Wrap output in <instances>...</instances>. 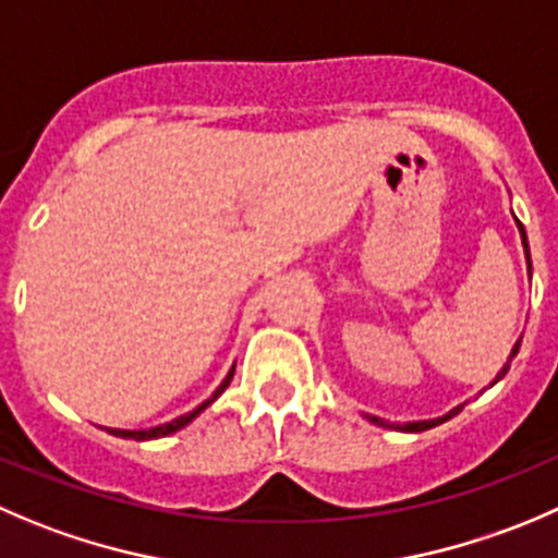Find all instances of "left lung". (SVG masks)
<instances>
[{"label":"left lung","instance_id":"left-lung-1","mask_svg":"<svg viewBox=\"0 0 558 558\" xmlns=\"http://www.w3.org/2000/svg\"><path fill=\"white\" fill-rule=\"evenodd\" d=\"M515 223H518V231H521V240H523V247H526V264H529V275H532V258H529V242H526V231H523V226H521V220L515 218ZM518 349H521V340H518L515 345H512V351H510V360H507V365L501 367L499 371V376H496V381H499L501 376H505L507 373V367H510V362H512V356L518 354ZM496 381H490V387H494ZM463 409V403L461 405H456V409L452 411H447L445 416H436V420H420V423H384V420H378V416H367V420H371V423H376V425H384V428H398V430H405V434H420V430H428V428H436V425H441V423H447V420H450V416H456L458 411Z\"/></svg>","mask_w":558,"mask_h":558}]
</instances>
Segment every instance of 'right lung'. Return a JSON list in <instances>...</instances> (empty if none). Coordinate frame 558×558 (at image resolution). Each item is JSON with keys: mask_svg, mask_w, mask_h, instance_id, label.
Masks as SVG:
<instances>
[{"mask_svg": "<svg viewBox=\"0 0 558 558\" xmlns=\"http://www.w3.org/2000/svg\"><path fill=\"white\" fill-rule=\"evenodd\" d=\"M231 378H234V367H231V371H229V376H226L223 381H220V387L215 389V392H213V398H207V400H204L202 405H196V409H193V411H187V414L177 416V420H171V423L155 425V428H147V430H119V428H108V434H111V436H119V439H135V441L163 439V436H171V434H177V430H182V428H185V425H191L193 420H196V416L202 414V411L207 409L209 403H215V400H218V395L223 392L226 387H229V384H231Z\"/></svg>", "mask_w": 558, "mask_h": 558, "instance_id": "add662e5", "label": "right lung"}]
</instances>
